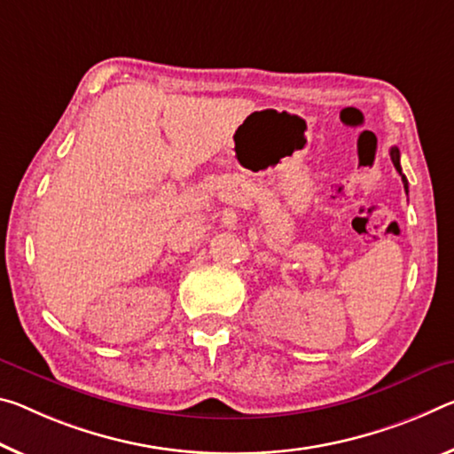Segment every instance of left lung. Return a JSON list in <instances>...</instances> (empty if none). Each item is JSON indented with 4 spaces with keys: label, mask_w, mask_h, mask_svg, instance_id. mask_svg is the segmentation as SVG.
Here are the masks:
<instances>
[{
    "label": "left lung",
    "mask_w": 454,
    "mask_h": 454,
    "mask_svg": "<svg viewBox=\"0 0 454 454\" xmlns=\"http://www.w3.org/2000/svg\"><path fill=\"white\" fill-rule=\"evenodd\" d=\"M390 157H392V161H394V168L398 169V174L402 176V182H404V188L408 192V179H406L404 174H402V168H400V149L398 147H392L390 149Z\"/></svg>",
    "instance_id": "1"
}]
</instances>
